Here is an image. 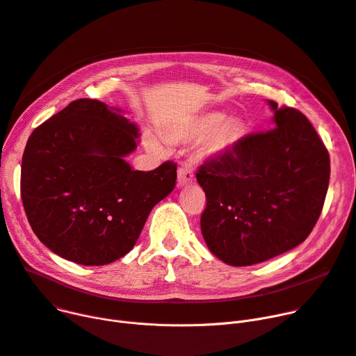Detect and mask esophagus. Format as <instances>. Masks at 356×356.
I'll use <instances>...</instances> for the list:
<instances>
[{
  "label": "esophagus",
  "mask_w": 356,
  "mask_h": 356,
  "mask_svg": "<svg viewBox=\"0 0 356 356\" xmlns=\"http://www.w3.org/2000/svg\"><path fill=\"white\" fill-rule=\"evenodd\" d=\"M195 180V175H193V170L191 165H181V168H179L177 170V186L179 187H186L188 184H192Z\"/></svg>",
  "instance_id": "1"
}]
</instances>
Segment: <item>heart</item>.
<instances>
[{"instance_id":"heart-1","label":"heart","mask_w":356,"mask_h":356,"mask_svg":"<svg viewBox=\"0 0 356 356\" xmlns=\"http://www.w3.org/2000/svg\"><path fill=\"white\" fill-rule=\"evenodd\" d=\"M245 136V126L239 117L220 111H207L186 117L164 131L170 145L200 141L199 153L203 159L219 160L232 154ZM145 146L152 153L165 152L164 140L153 131L145 137Z\"/></svg>"}]
</instances>
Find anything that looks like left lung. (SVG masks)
<instances>
[{"label": "left lung", "instance_id": "left-lung-1", "mask_svg": "<svg viewBox=\"0 0 356 356\" xmlns=\"http://www.w3.org/2000/svg\"><path fill=\"white\" fill-rule=\"evenodd\" d=\"M270 131L242 138L232 154L200 165L207 204L200 219L209 250L250 266L300 245L316 225L329 184V154L309 120L277 107Z\"/></svg>", "mask_w": 356, "mask_h": 356}]
</instances>
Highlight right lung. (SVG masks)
<instances>
[{
    "label": "right lung",
    "instance_id": "1",
    "mask_svg": "<svg viewBox=\"0 0 356 356\" xmlns=\"http://www.w3.org/2000/svg\"><path fill=\"white\" fill-rule=\"evenodd\" d=\"M123 110L80 99L38 126L21 164V199L41 243L70 262L108 265L136 245L152 209L176 186L165 161L134 170L138 126Z\"/></svg>",
    "mask_w": 356,
    "mask_h": 356
}]
</instances>
